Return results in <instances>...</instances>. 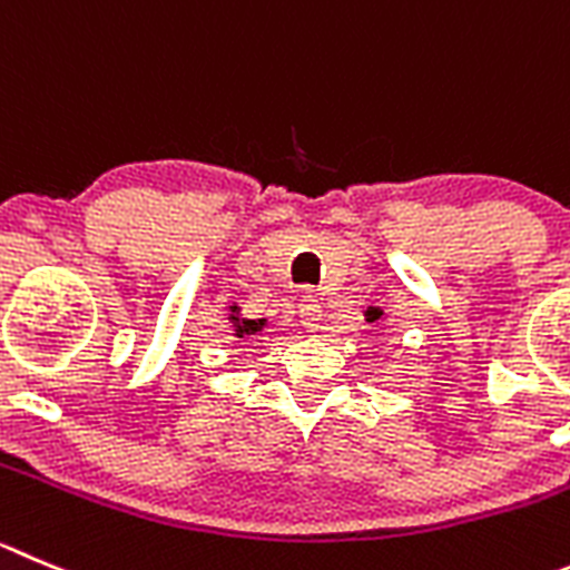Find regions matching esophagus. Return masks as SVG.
<instances>
[{"mask_svg":"<svg viewBox=\"0 0 570 570\" xmlns=\"http://www.w3.org/2000/svg\"><path fill=\"white\" fill-rule=\"evenodd\" d=\"M297 317H301V323L306 332H317L323 323V303L317 301L315 295H309V292H306V295L301 297V303H297Z\"/></svg>","mask_w":570,"mask_h":570,"instance_id":"1","label":"esophagus"}]
</instances>
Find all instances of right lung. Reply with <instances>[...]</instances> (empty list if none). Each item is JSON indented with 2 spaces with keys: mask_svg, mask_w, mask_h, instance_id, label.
<instances>
[{
  "mask_svg": "<svg viewBox=\"0 0 570 570\" xmlns=\"http://www.w3.org/2000/svg\"><path fill=\"white\" fill-rule=\"evenodd\" d=\"M227 321L233 323V337L236 340H249L253 334H258L261 328L267 326V321H249V317H242V309H238V306H230Z\"/></svg>",
  "mask_w": 570,
  "mask_h": 570,
  "instance_id": "1",
  "label": "right lung"
}]
</instances>
